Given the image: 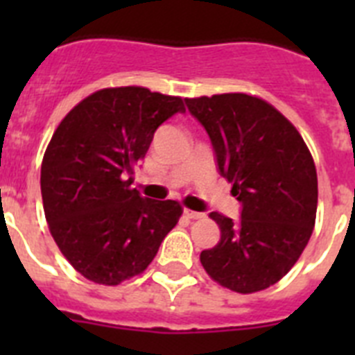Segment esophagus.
<instances>
[{"instance_id":"1","label":"esophagus","mask_w":355,"mask_h":355,"mask_svg":"<svg viewBox=\"0 0 355 355\" xmlns=\"http://www.w3.org/2000/svg\"><path fill=\"white\" fill-rule=\"evenodd\" d=\"M183 215L187 216V218H192V220H197V218H202V213L193 211V209H188V208L183 209Z\"/></svg>"}]
</instances>
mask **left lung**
<instances>
[{
  "label": "left lung",
  "mask_w": 355,
  "mask_h": 355,
  "mask_svg": "<svg viewBox=\"0 0 355 355\" xmlns=\"http://www.w3.org/2000/svg\"><path fill=\"white\" fill-rule=\"evenodd\" d=\"M184 103L241 202L240 220L209 213L220 241L200 252V263L236 293L265 290L291 270L311 238L318 205L311 153L293 124L259 97L216 94Z\"/></svg>",
  "instance_id": "obj_1"
}]
</instances>
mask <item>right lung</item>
<instances>
[{
    "label": "right lung",
    "mask_w": 355,
    "mask_h": 355,
    "mask_svg": "<svg viewBox=\"0 0 355 355\" xmlns=\"http://www.w3.org/2000/svg\"><path fill=\"white\" fill-rule=\"evenodd\" d=\"M178 112H184L181 97L103 89L53 133L40 168L44 213L58 249L89 281L117 286L142 274L180 220V202L131 188L155 131Z\"/></svg>",
    "instance_id": "obj_1"
}]
</instances>
